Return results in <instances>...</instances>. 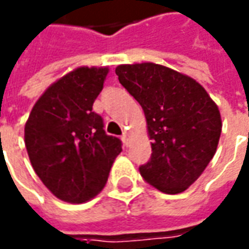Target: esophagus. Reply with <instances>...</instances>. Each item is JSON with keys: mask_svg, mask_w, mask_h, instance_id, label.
<instances>
[{"mask_svg": "<svg viewBox=\"0 0 249 249\" xmlns=\"http://www.w3.org/2000/svg\"><path fill=\"white\" fill-rule=\"evenodd\" d=\"M121 140H123V143H124V146H129V133H126V132H124L123 133V136H121Z\"/></svg>", "mask_w": 249, "mask_h": 249, "instance_id": "obj_1", "label": "esophagus"}]
</instances>
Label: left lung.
Returning a JSON list of instances; mask_svg holds the SVG:
<instances>
[{"mask_svg":"<svg viewBox=\"0 0 249 249\" xmlns=\"http://www.w3.org/2000/svg\"><path fill=\"white\" fill-rule=\"evenodd\" d=\"M116 75L146 116L153 153L142 177L163 194L184 192L217 151L218 106L192 77L160 64L118 65Z\"/></svg>","mask_w":249,"mask_h":249,"instance_id":"obj_1","label":"left lung"}]
</instances>
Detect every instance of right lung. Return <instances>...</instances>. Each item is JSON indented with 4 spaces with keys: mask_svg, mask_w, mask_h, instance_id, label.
<instances>
[{
    "mask_svg": "<svg viewBox=\"0 0 249 249\" xmlns=\"http://www.w3.org/2000/svg\"><path fill=\"white\" fill-rule=\"evenodd\" d=\"M109 68L73 69L40 95L24 126L31 165L55 197L84 203L107 181L111 165L123 151L121 140L106 135L92 105Z\"/></svg>",
    "mask_w": 249,
    "mask_h": 249,
    "instance_id": "add662e5",
    "label": "right lung"
}]
</instances>
